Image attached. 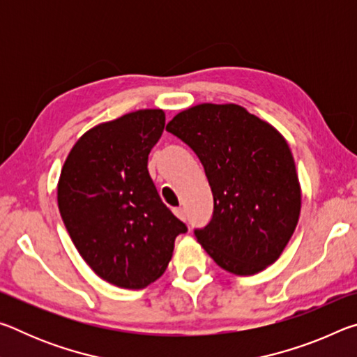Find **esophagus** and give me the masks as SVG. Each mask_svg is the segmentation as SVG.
<instances>
[{
  "instance_id": "34e87169",
  "label": "esophagus",
  "mask_w": 357,
  "mask_h": 357,
  "mask_svg": "<svg viewBox=\"0 0 357 357\" xmlns=\"http://www.w3.org/2000/svg\"><path fill=\"white\" fill-rule=\"evenodd\" d=\"M173 213H174V215L178 217V219H181V220H184V222H185V219H187V214H185V211H184L183 208H174V209H173Z\"/></svg>"
}]
</instances>
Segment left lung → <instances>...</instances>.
<instances>
[{
    "label": "left lung",
    "mask_w": 357,
    "mask_h": 357,
    "mask_svg": "<svg viewBox=\"0 0 357 357\" xmlns=\"http://www.w3.org/2000/svg\"><path fill=\"white\" fill-rule=\"evenodd\" d=\"M198 155L214 197L213 219L197 241L222 269L253 275L293 236L301 185L283 135L236 104H200L167 124Z\"/></svg>",
    "instance_id": "1"
}]
</instances>
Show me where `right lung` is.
<instances>
[{"mask_svg":"<svg viewBox=\"0 0 357 357\" xmlns=\"http://www.w3.org/2000/svg\"><path fill=\"white\" fill-rule=\"evenodd\" d=\"M165 128L164 110H137L78 138L58 181V208L72 243L100 279L142 289L170 263L187 227L157 193L148 155Z\"/></svg>","mask_w":357,"mask_h":357,"instance_id":"add662e5","label":"right lung"}]
</instances>
